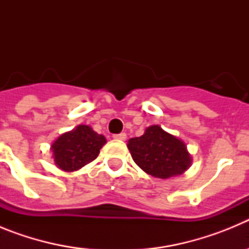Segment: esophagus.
Listing matches in <instances>:
<instances>
[{"label":"esophagus","instance_id":"34e87169","mask_svg":"<svg viewBox=\"0 0 249 249\" xmlns=\"http://www.w3.org/2000/svg\"><path fill=\"white\" fill-rule=\"evenodd\" d=\"M114 140H120V141H124L127 138L126 133H120V135H114L113 136Z\"/></svg>","mask_w":249,"mask_h":249}]
</instances>
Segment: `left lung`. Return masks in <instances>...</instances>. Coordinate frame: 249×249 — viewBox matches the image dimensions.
I'll return each instance as SVG.
<instances>
[{
  "label": "left lung",
  "mask_w": 249,
  "mask_h": 249,
  "mask_svg": "<svg viewBox=\"0 0 249 249\" xmlns=\"http://www.w3.org/2000/svg\"><path fill=\"white\" fill-rule=\"evenodd\" d=\"M132 158L142 171L156 178L176 177L192 164L186 143L158 124L147 127L141 137L128 140Z\"/></svg>",
  "instance_id": "1"
}]
</instances>
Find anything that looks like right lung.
<instances>
[{
    "label": "right lung",
    "instance_id": "obj_1",
    "mask_svg": "<svg viewBox=\"0 0 249 249\" xmlns=\"http://www.w3.org/2000/svg\"><path fill=\"white\" fill-rule=\"evenodd\" d=\"M107 140L91 126L80 124L59 136L51 144L54 164L65 172H73L89 164L100 155Z\"/></svg>",
    "mask_w": 249,
    "mask_h": 249
}]
</instances>
